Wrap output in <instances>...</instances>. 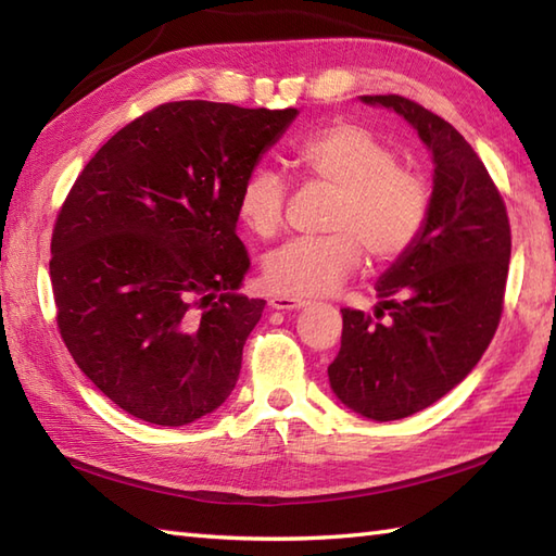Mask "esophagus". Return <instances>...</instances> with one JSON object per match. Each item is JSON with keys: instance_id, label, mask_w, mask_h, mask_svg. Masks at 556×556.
I'll use <instances>...</instances> for the list:
<instances>
[{"instance_id": "34e87169", "label": "esophagus", "mask_w": 556, "mask_h": 556, "mask_svg": "<svg viewBox=\"0 0 556 556\" xmlns=\"http://www.w3.org/2000/svg\"><path fill=\"white\" fill-rule=\"evenodd\" d=\"M303 305H305L303 299H293V296H271L269 299L271 311H299V308H303Z\"/></svg>"}]
</instances>
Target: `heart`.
Listing matches in <instances>:
<instances>
[{"mask_svg":"<svg viewBox=\"0 0 556 556\" xmlns=\"http://www.w3.org/2000/svg\"><path fill=\"white\" fill-rule=\"evenodd\" d=\"M293 164L308 179L337 188L327 215V236H301L271 251L265 281L285 296H320L337 289L361 263H392L416 243L430 212V191L420 174L399 164L384 138L358 124L339 122L305 136ZM287 184L257 167L245 176L236 212L255 236H275L285 219Z\"/></svg>","mask_w":556,"mask_h":556,"instance_id":"1","label":"heart"}]
</instances>
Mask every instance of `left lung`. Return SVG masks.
Listing matches in <instances>:
<instances>
[{
  "label": "left lung",
  "mask_w": 556,
  "mask_h": 556,
  "mask_svg": "<svg viewBox=\"0 0 556 556\" xmlns=\"http://www.w3.org/2000/svg\"><path fill=\"white\" fill-rule=\"evenodd\" d=\"M361 102L404 116L434 164L428 222L377 279L375 317L341 311V349L327 368L341 404L387 422L432 406L482 358L502 317L511 229L485 164L452 124L401 96Z\"/></svg>",
  "instance_id": "1"
}]
</instances>
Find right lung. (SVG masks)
Segmentation results:
<instances>
[{"label": "right lung", "mask_w": 556, "mask_h": 556, "mask_svg": "<svg viewBox=\"0 0 556 556\" xmlns=\"http://www.w3.org/2000/svg\"><path fill=\"white\" fill-rule=\"evenodd\" d=\"M299 110L160 104L104 143L52 233L56 325L78 368L131 416L179 428L219 408L265 301L236 198Z\"/></svg>", "instance_id": "right-lung-1"}]
</instances>
